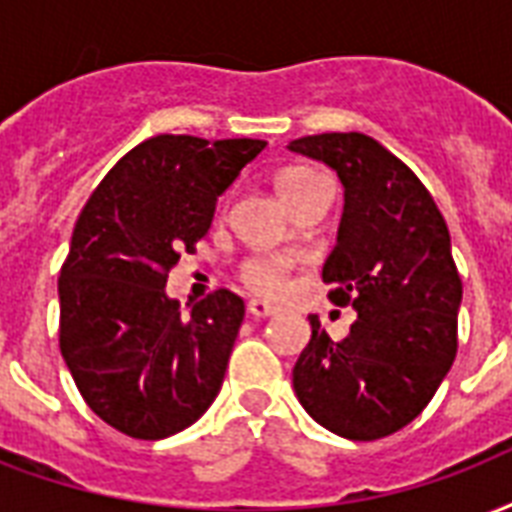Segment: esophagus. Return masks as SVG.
<instances>
[{
  "label": "esophagus",
  "instance_id": "1",
  "mask_svg": "<svg viewBox=\"0 0 512 512\" xmlns=\"http://www.w3.org/2000/svg\"><path fill=\"white\" fill-rule=\"evenodd\" d=\"M247 311H249V317H255V319H268L276 314V306H271V303H265V300H249L247 303Z\"/></svg>",
  "mask_w": 512,
  "mask_h": 512
}]
</instances>
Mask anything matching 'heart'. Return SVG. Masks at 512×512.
<instances>
[{"instance_id": "obj_1", "label": "heart", "mask_w": 512, "mask_h": 512, "mask_svg": "<svg viewBox=\"0 0 512 512\" xmlns=\"http://www.w3.org/2000/svg\"><path fill=\"white\" fill-rule=\"evenodd\" d=\"M322 177L319 171L306 169V166H290L276 174V190L287 204H295L303 190L311 182ZM287 271H290V260L287 257H252L241 265V282L247 284L249 290L260 292V295H282L287 287Z\"/></svg>"}]
</instances>
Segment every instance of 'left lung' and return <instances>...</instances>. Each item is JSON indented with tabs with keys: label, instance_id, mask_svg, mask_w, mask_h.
<instances>
[{
	"label": "left lung",
	"instance_id": "8db88e82",
	"mask_svg": "<svg viewBox=\"0 0 512 512\" xmlns=\"http://www.w3.org/2000/svg\"><path fill=\"white\" fill-rule=\"evenodd\" d=\"M290 150L327 163L343 185L338 241L322 268L335 306L357 319L333 341L311 314L292 386L308 416L349 440L411 424L456 357L462 279L443 214L421 179L365 134H317Z\"/></svg>",
	"mask_w": 512,
	"mask_h": 512
}]
</instances>
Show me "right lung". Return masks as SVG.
I'll return each mask as SVG.
<instances>
[{
	"label": "right lung",
	"mask_w": 512,
	"mask_h": 512,
	"mask_svg": "<svg viewBox=\"0 0 512 512\" xmlns=\"http://www.w3.org/2000/svg\"><path fill=\"white\" fill-rule=\"evenodd\" d=\"M263 150V139L152 136L109 169L77 217L58 276L61 357L88 408L128 438L177 435L220 392L244 300L217 290L182 317L166 279Z\"/></svg>",
	"instance_id": "1"
}]
</instances>
